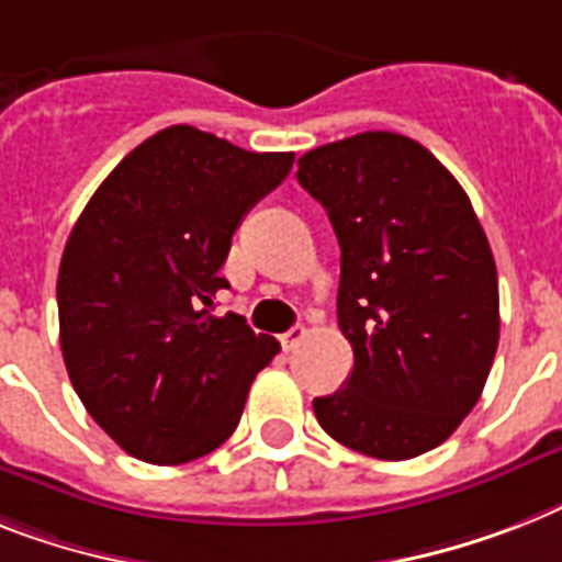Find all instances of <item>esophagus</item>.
<instances>
[{
  "label": "esophagus",
  "mask_w": 562,
  "mask_h": 562,
  "mask_svg": "<svg viewBox=\"0 0 562 562\" xmlns=\"http://www.w3.org/2000/svg\"><path fill=\"white\" fill-rule=\"evenodd\" d=\"M303 340H305V328L303 326H294V328H289L285 335H280V344H282V349H285V352H294L296 346L303 344Z\"/></svg>",
  "instance_id": "obj_1"
}]
</instances>
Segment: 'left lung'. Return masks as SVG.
Segmentation results:
<instances>
[{
  "label": "left lung",
  "instance_id": "obj_1",
  "mask_svg": "<svg viewBox=\"0 0 562 562\" xmlns=\"http://www.w3.org/2000/svg\"><path fill=\"white\" fill-rule=\"evenodd\" d=\"M296 181L340 245L344 390L314 398L323 430L386 462L450 439L476 407L499 344V282L473 204L445 164L398 132L305 153Z\"/></svg>",
  "mask_w": 562,
  "mask_h": 562
}]
</instances>
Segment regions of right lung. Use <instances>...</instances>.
<instances>
[{
    "mask_svg": "<svg viewBox=\"0 0 562 562\" xmlns=\"http://www.w3.org/2000/svg\"><path fill=\"white\" fill-rule=\"evenodd\" d=\"M294 153H248L195 126L132 149L71 227L57 277L59 346L89 415L130 456L184 464L231 439L280 352L245 317H213L236 227Z\"/></svg>",
    "mask_w": 562,
    "mask_h": 562,
    "instance_id": "add662e5",
    "label": "right lung"
}]
</instances>
